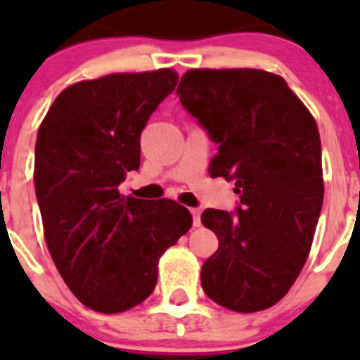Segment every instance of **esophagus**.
Masks as SVG:
<instances>
[{"instance_id":"obj_1","label":"esophagus","mask_w":360,"mask_h":360,"mask_svg":"<svg viewBox=\"0 0 360 360\" xmlns=\"http://www.w3.org/2000/svg\"><path fill=\"white\" fill-rule=\"evenodd\" d=\"M191 214H193V225H195V227H200V225H202V218H200V216H202V211H200V209H191Z\"/></svg>"}]
</instances>
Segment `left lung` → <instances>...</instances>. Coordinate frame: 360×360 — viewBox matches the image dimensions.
Here are the masks:
<instances>
[{
  "instance_id": "1",
  "label": "left lung",
  "mask_w": 360,
  "mask_h": 360,
  "mask_svg": "<svg viewBox=\"0 0 360 360\" xmlns=\"http://www.w3.org/2000/svg\"><path fill=\"white\" fill-rule=\"evenodd\" d=\"M176 94L218 146L211 176L234 182L236 216L207 209L219 247L202 288L232 311L274 307L301 274L323 207L316 119L281 75L254 68H195Z\"/></svg>"
}]
</instances>
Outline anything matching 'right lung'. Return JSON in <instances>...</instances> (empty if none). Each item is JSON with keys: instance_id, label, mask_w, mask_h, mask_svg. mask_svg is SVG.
Wrapping results in <instances>:
<instances>
[{"instance_id": "right-lung-1", "label": "right lung", "mask_w": 360, "mask_h": 360, "mask_svg": "<svg viewBox=\"0 0 360 360\" xmlns=\"http://www.w3.org/2000/svg\"><path fill=\"white\" fill-rule=\"evenodd\" d=\"M171 68L110 73L57 95L37 131L34 184L46 247L72 294L101 314L141 304L158 259L193 225L174 200L119 193L141 165V133L174 90Z\"/></svg>"}]
</instances>
